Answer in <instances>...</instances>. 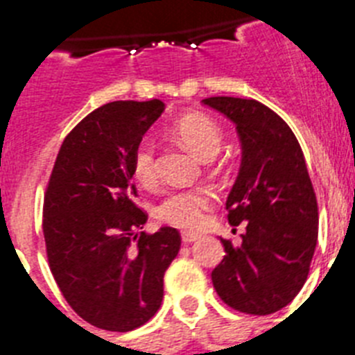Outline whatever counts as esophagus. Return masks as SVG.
<instances>
[{
	"label": "esophagus",
	"mask_w": 355,
	"mask_h": 355,
	"mask_svg": "<svg viewBox=\"0 0 355 355\" xmlns=\"http://www.w3.org/2000/svg\"><path fill=\"white\" fill-rule=\"evenodd\" d=\"M199 238L200 234L190 233V231H183V233H181V240H183V243H192V241H197Z\"/></svg>",
	"instance_id": "1"
}]
</instances>
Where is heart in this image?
<instances>
[{
  "label": "heart",
  "instance_id": "heart-1",
  "mask_svg": "<svg viewBox=\"0 0 355 355\" xmlns=\"http://www.w3.org/2000/svg\"><path fill=\"white\" fill-rule=\"evenodd\" d=\"M178 139L197 158L209 162L222 147V131L215 121L205 115H187L175 124ZM133 174L140 184L150 187L158 180V159L153 139H142L133 153ZM211 206V196L206 190H172L163 197L155 209L158 220L175 227L193 229L202 222L205 211Z\"/></svg>",
  "mask_w": 355,
  "mask_h": 355
}]
</instances>
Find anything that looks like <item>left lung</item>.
I'll list each match as a JSON object with an SVG mask.
<instances>
[{"instance_id":"1","label":"left lung","mask_w":355,"mask_h":355,"mask_svg":"<svg viewBox=\"0 0 355 355\" xmlns=\"http://www.w3.org/2000/svg\"><path fill=\"white\" fill-rule=\"evenodd\" d=\"M202 103L236 126L241 165L225 209L229 224L247 225L240 245L220 238L225 256L211 272L213 288L236 311L272 315L304 286L318 240L306 159L293 131L268 106L225 96Z\"/></svg>"}]
</instances>
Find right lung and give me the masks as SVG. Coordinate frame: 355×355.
Masks as SVG:
<instances>
[{
  "label": "right lung",
  "instance_id": "1",
  "mask_svg": "<svg viewBox=\"0 0 355 355\" xmlns=\"http://www.w3.org/2000/svg\"><path fill=\"white\" fill-rule=\"evenodd\" d=\"M165 103L99 106L65 137L44 197V240L53 277L90 325L126 332L156 315L163 275L178 256V229L140 233L133 153Z\"/></svg>",
  "mask_w": 355,
  "mask_h": 355
}]
</instances>
